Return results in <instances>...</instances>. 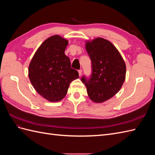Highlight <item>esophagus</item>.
I'll list each match as a JSON object with an SVG mask.
<instances>
[{
    "instance_id": "esophagus-1",
    "label": "esophagus",
    "mask_w": 155,
    "mask_h": 155,
    "mask_svg": "<svg viewBox=\"0 0 155 155\" xmlns=\"http://www.w3.org/2000/svg\"><path fill=\"white\" fill-rule=\"evenodd\" d=\"M78 73H79V76H81V74H82V70H81V69L79 70H78Z\"/></svg>"
}]
</instances>
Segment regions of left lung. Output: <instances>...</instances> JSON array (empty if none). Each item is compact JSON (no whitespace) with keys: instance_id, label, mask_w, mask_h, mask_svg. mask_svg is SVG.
I'll return each instance as SVG.
<instances>
[{"instance_id":"obj_1","label":"left lung","mask_w":155,"mask_h":155,"mask_svg":"<svg viewBox=\"0 0 155 155\" xmlns=\"http://www.w3.org/2000/svg\"><path fill=\"white\" fill-rule=\"evenodd\" d=\"M86 50L91 60L92 73L89 78L83 75L81 81L91 100L102 103L120 90L125 79V64L115 46L105 39L87 42Z\"/></svg>"}]
</instances>
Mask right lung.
Listing matches in <instances>:
<instances>
[{
	"label": "right lung",
	"mask_w": 155,
	"mask_h": 155,
	"mask_svg": "<svg viewBox=\"0 0 155 155\" xmlns=\"http://www.w3.org/2000/svg\"><path fill=\"white\" fill-rule=\"evenodd\" d=\"M68 41L59 35L46 39L37 49L29 65L31 83L39 94L50 101L61 100L74 79L79 78L76 70L64 51Z\"/></svg>",
	"instance_id": "obj_1"
}]
</instances>
